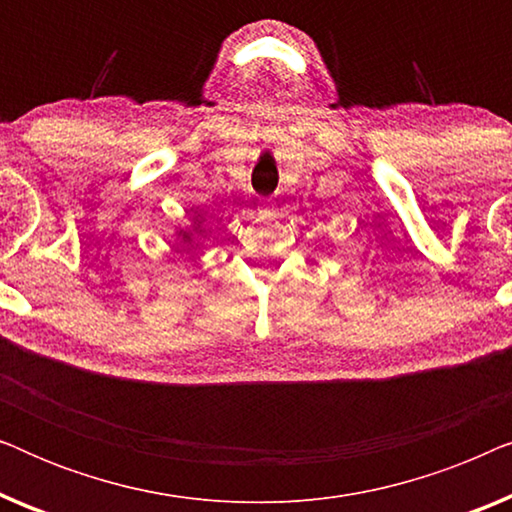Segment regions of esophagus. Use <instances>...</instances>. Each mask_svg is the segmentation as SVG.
<instances>
[{
  "label": "esophagus",
  "instance_id": "obj_1",
  "mask_svg": "<svg viewBox=\"0 0 512 512\" xmlns=\"http://www.w3.org/2000/svg\"><path fill=\"white\" fill-rule=\"evenodd\" d=\"M258 212H261L263 216H268V219H270V216H272V214H275V205H272V202H268V200H265V202H263V205H261V209H258Z\"/></svg>",
  "mask_w": 512,
  "mask_h": 512
}]
</instances>
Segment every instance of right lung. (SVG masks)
<instances>
[{
	"label": "right lung",
	"mask_w": 512,
	"mask_h": 512,
	"mask_svg": "<svg viewBox=\"0 0 512 512\" xmlns=\"http://www.w3.org/2000/svg\"><path fill=\"white\" fill-rule=\"evenodd\" d=\"M198 230H200V226H195L193 230H179V237H181V240H184L186 244H193V235L195 233H198ZM200 233H202V230H200Z\"/></svg>",
	"instance_id": "1"
}]
</instances>
